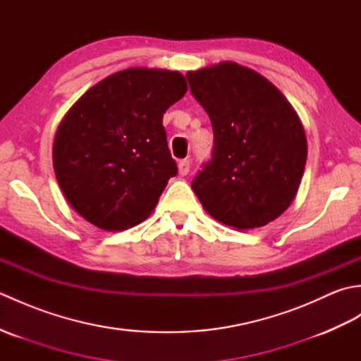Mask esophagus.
<instances>
[{"label":"esophagus","mask_w":361,"mask_h":361,"mask_svg":"<svg viewBox=\"0 0 361 361\" xmlns=\"http://www.w3.org/2000/svg\"><path fill=\"white\" fill-rule=\"evenodd\" d=\"M189 171H190V164H189V161L188 159H181L180 163H178V173L180 175H188L189 173Z\"/></svg>","instance_id":"esophagus-1"}]
</instances>
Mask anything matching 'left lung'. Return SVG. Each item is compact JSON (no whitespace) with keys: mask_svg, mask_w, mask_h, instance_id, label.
<instances>
[{"mask_svg":"<svg viewBox=\"0 0 361 361\" xmlns=\"http://www.w3.org/2000/svg\"><path fill=\"white\" fill-rule=\"evenodd\" d=\"M186 78L214 130L211 159L190 185L198 200L226 226L270 224L293 202L307 159L293 106L264 75L234 62Z\"/></svg>","mask_w":361,"mask_h":361,"instance_id":"obj_1","label":"left lung"}]
</instances>
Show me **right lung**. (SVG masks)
<instances>
[{"label": "right lung", "mask_w": 361, "mask_h": 361, "mask_svg": "<svg viewBox=\"0 0 361 361\" xmlns=\"http://www.w3.org/2000/svg\"><path fill=\"white\" fill-rule=\"evenodd\" d=\"M183 74L128 68L96 83L60 122L54 171L66 200L105 231H122L155 208L175 159L163 114L186 94Z\"/></svg>", "instance_id": "obj_1"}]
</instances>
